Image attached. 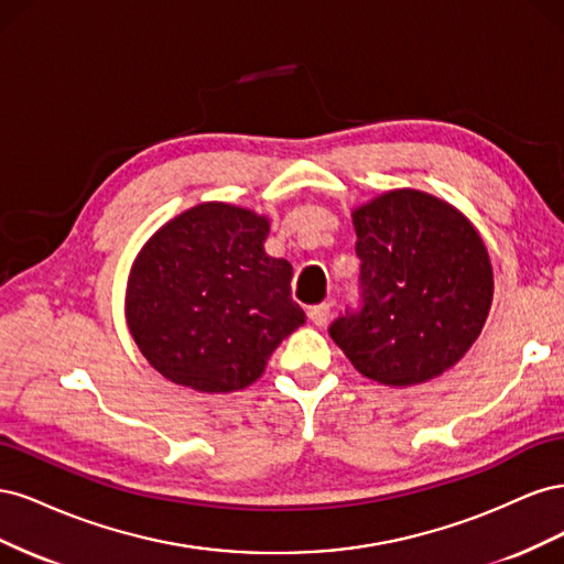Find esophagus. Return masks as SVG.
<instances>
[{
  "mask_svg": "<svg viewBox=\"0 0 564 564\" xmlns=\"http://www.w3.org/2000/svg\"><path fill=\"white\" fill-rule=\"evenodd\" d=\"M329 303H317V305H311L308 308V317L313 324H317V327H322V324H327L329 319Z\"/></svg>",
  "mask_w": 564,
  "mask_h": 564,
  "instance_id": "esophagus-1",
  "label": "esophagus"
}]
</instances>
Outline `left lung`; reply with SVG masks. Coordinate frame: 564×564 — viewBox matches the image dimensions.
I'll return each instance as SVG.
<instances>
[{
  "mask_svg": "<svg viewBox=\"0 0 564 564\" xmlns=\"http://www.w3.org/2000/svg\"><path fill=\"white\" fill-rule=\"evenodd\" d=\"M352 226L362 305L334 319L329 336L377 383L440 377L468 352L491 308L482 237L452 204L409 187L355 209Z\"/></svg>",
  "mask_w": 564,
  "mask_h": 564,
  "instance_id": "obj_1",
  "label": "left lung"
}]
</instances>
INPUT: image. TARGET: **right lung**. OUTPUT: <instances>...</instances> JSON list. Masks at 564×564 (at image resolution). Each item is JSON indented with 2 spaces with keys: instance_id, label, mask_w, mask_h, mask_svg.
I'll use <instances>...</instances> for the list:
<instances>
[{
  "instance_id": "obj_1",
  "label": "right lung",
  "mask_w": 564,
  "mask_h": 564,
  "mask_svg": "<svg viewBox=\"0 0 564 564\" xmlns=\"http://www.w3.org/2000/svg\"><path fill=\"white\" fill-rule=\"evenodd\" d=\"M265 216L204 202L169 220L135 256L127 324L164 379L199 392L242 390L305 322L292 263L272 259Z\"/></svg>"
}]
</instances>
